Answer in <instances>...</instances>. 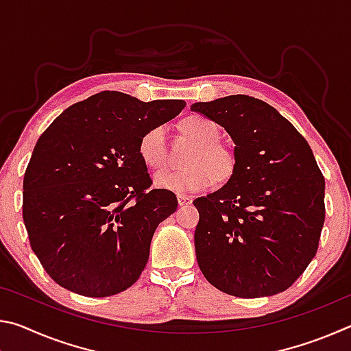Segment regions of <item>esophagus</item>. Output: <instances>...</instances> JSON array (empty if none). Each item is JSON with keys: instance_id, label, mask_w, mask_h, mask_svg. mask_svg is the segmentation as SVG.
<instances>
[{"instance_id": "1", "label": "esophagus", "mask_w": 351, "mask_h": 351, "mask_svg": "<svg viewBox=\"0 0 351 351\" xmlns=\"http://www.w3.org/2000/svg\"><path fill=\"white\" fill-rule=\"evenodd\" d=\"M190 203H192V198L187 197V195H178V204L187 206Z\"/></svg>"}]
</instances>
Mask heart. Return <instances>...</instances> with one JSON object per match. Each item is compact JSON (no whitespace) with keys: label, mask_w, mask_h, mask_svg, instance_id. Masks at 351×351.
Segmentation results:
<instances>
[{"label":"heart","mask_w":351,"mask_h":351,"mask_svg":"<svg viewBox=\"0 0 351 351\" xmlns=\"http://www.w3.org/2000/svg\"><path fill=\"white\" fill-rule=\"evenodd\" d=\"M181 128L198 145L190 154L187 164L190 167L182 170H167L154 176V184L159 189L175 193H197L212 187L219 178L232 173L235 167L234 152L218 142V128L210 119L199 114L187 116L181 122ZM138 152L142 161L148 167L159 170L167 161L165 145V127L156 125L141 136Z\"/></svg>","instance_id":"obj_1"}]
</instances>
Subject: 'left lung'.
<instances>
[{
  "label": "left lung",
  "mask_w": 351,
  "mask_h": 351,
  "mask_svg": "<svg viewBox=\"0 0 351 351\" xmlns=\"http://www.w3.org/2000/svg\"><path fill=\"white\" fill-rule=\"evenodd\" d=\"M190 110L221 125L235 144L229 181L193 201L201 272L243 299L282 293L316 255L325 219V181L310 145L274 106L245 94Z\"/></svg>",
  "instance_id": "8db88e82"
}]
</instances>
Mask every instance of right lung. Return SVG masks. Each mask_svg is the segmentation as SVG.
I'll use <instances>...</instances> for the list:
<instances>
[{
  "mask_svg": "<svg viewBox=\"0 0 351 351\" xmlns=\"http://www.w3.org/2000/svg\"><path fill=\"white\" fill-rule=\"evenodd\" d=\"M184 106L102 91L71 105L40 136L23 181V219L60 287L108 297L138 280L154 230L178 207L173 192L150 189L138 144Z\"/></svg>",
  "mask_w": 351,
  "mask_h": 351,
  "instance_id": "obj_1",
  "label": "right lung"
}]
</instances>
